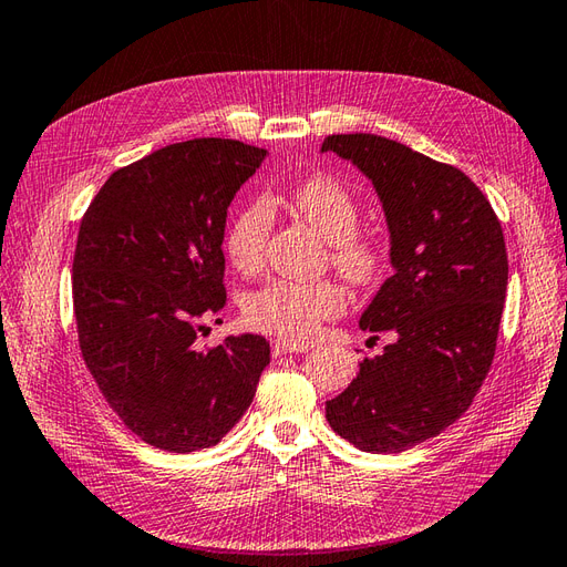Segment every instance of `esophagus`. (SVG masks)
Instances as JSON below:
<instances>
[{
  "mask_svg": "<svg viewBox=\"0 0 567 567\" xmlns=\"http://www.w3.org/2000/svg\"><path fill=\"white\" fill-rule=\"evenodd\" d=\"M311 343H301V340H287L278 338L272 340V354H292V352H307Z\"/></svg>",
  "mask_w": 567,
  "mask_h": 567,
  "instance_id": "obj_1",
  "label": "esophagus"
}]
</instances>
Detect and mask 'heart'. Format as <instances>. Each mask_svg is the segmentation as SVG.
Masks as SVG:
<instances>
[{
	"label": "heart",
	"instance_id": "obj_1",
	"mask_svg": "<svg viewBox=\"0 0 567 567\" xmlns=\"http://www.w3.org/2000/svg\"><path fill=\"white\" fill-rule=\"evenodd\" d=\"M287 203L331 244V262L352 287H370L384 270L381 246L358 229L360 207L352 193L333 176L313 174L295 183ZM272 229L270 205L262 197L244 203L224 231V251L239 272H256L266 256ZM346 309L343 287L333 280H272L244 301L246 323L262 333L305 340L323 321Z\"/></svg>",
	"mask_w": 567,
	"mask_h": 567
}]
</instances>
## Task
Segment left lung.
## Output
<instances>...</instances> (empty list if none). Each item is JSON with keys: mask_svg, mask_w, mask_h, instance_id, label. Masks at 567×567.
Returning a JSON list of instances; mask_svg holds the SVG:
<instances>
[{"mask_svg": "<svg viewBox=\"0 0 567 567\" xmlns=\"http://www.w3.org/2000/svg\"><path fill=\"white\" fill-rule=\"evenodd\" d=\"M374 183L391 231V278L360 328L393 343L360 364L326 417L362 452L399 454L450 427L495 358L507 248L488 197L456 166L379 135H328Z\"/></svg>", "mask_w": 567, "mask_h": 567, "instance_id": "1", "label": "left lung"}]
</instances>
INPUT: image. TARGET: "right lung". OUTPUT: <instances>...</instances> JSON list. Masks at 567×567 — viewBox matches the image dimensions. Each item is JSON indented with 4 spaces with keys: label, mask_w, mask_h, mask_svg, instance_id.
Masks as SVG:
<instances>
[{
    "label": "right lung",
    "mask_w": 567,
    "mask_h": 567,
    "mask_svg": "<svg viewBox=\"0 0 567 567\" xmlns=\"http://www.w3.org/2000/svg\"><path fill=\"white\" fill-rule=\"evenodd\" d=\"M266 150L200 137L117 168L82 217L72 305L86 370L123 425L164 452L215 446L270 362L262 336L200 346L227 305L224 224Z\"/></svg>",
    "instance_id": "add662e5"
}]
</instances>
